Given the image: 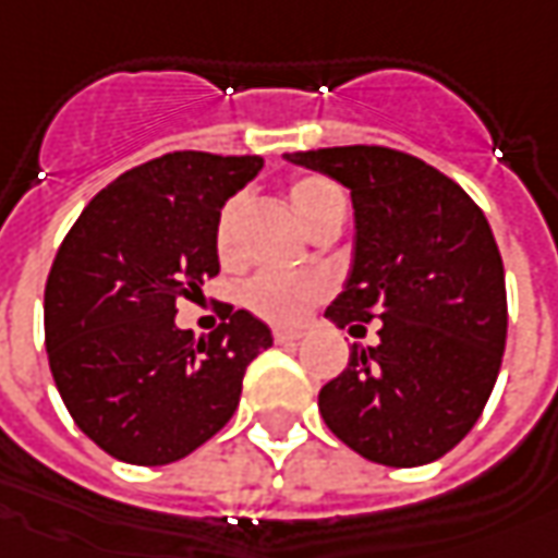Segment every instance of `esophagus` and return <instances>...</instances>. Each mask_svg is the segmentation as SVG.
Instances as JSON below:
<instances>
[{
  "mask_svg": "<svg viewBox=\"0 0 558 558\" xmlns=\"http://www.w3.org/2000/svg\"><path fill=\"white\" fill-rule=\"evenodd\" d=\"M301 337H303L301 330H282V328H276V330H272V340H276V343H279V345L298 343V340H301Z\"/></svg>",
  "mask_w": 558,
  "mask_h": 558,
  "instance_id": "34e87169",
  "label": "esophagus"
}]
</instances>
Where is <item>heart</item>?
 Wrapping results in <instances>:
<instances>
[{
    "instance_id": "obj_1",
    "label": "heart",
    "mask_w": 558,
    "mask_h": 558,
    "mask_svg": "<svg viewBox=\"0 0 558 558\" xmlns=\"http://www.w3.org/2000/svg\"><path fill=\"white\" fill-rule=\"evenodd\" d=\"M288 199H291L298 218L306 225V230H318L325 225H333V221H343L345 215V191L333 179L318 175V172L294 175L288 182ZM240 215V197H230L218 213V221H215V255H218L221 264L236 260V252H240V245H236ZM328 276L318 270H260L242 286L240 301L257 318L279 325V328H294L328 294Z\"/></svg>"
}]
</instances>
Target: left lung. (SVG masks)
I'll list each match as a JSON object with an SVG mask.
<instances>
[{
    "mask_svg": "<svg viewBox=\"0 0 558 558\" xmlns=\"http://www.w3.org/2000/svg\"><path fill=\"white\" fill-rule=\"evenodd\" d=\"M286 160L349 187L355 260L328 313L383 322L318 391V413L376 464H428L477 425L507 343L505 264L489 221L440 169L386 145L294 151ZM352 328V330H355Z\"/></svg>",
    "mask_w": 558,
    "mask_h": 558,
    "instance_id": "obj_1",
    "label": "left lung"
}]
</instances>
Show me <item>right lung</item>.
<instances>
[{"label": "right lung", "mask_w": 558, "mask_h": 558, "mask_svg": "<svg viewBox=\"0 0 558 558\" xmlns=\"http://www.w3.org/2000/svg\"><path fill=\"white\" fill-rule=\"evenodd\" d=\"M264 160L172 151L96 194L60 242L45 282V345L81 432L126 464H169L233 416L245 367L270 328L228 306L197 340L175 303L218 276L215 221Z\"/></svg>", "instance_id": "add662e5"}]
</instances>
